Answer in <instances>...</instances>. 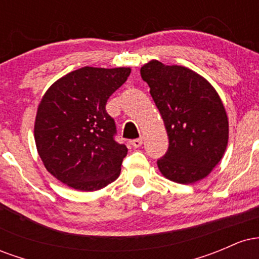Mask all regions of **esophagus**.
Segmentation results:
<instances>
[{
    "label": "esophagus",
    "mask_w": 259,
    "mask_h": 259,
    "mask_svg": "<svg viewBox=\"0 0 259 259\" xmlns=\"http://www.w3.org/2000/svg\"><path fill=\"white\" fill-rule=\"evenodd\" d=\"M142 144H144V140H142V138L135 139V140H133V141H132V145H133V146H134V147H136V148H138V147H140V146H141V145H142Z\"/></svg>",
    "instance_id": "obj_1"
}]
</instances>
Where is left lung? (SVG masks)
<instances>
[{"mask_svg":"<svg viewBox=\"0 0 259 259\" xmlns=\"http://www.w3.org/2000/svg\"><path fill=\"white\" fill-rule=\"evenodd\" d=\"M141 78L164 121L169 148L159 171L178 184H195L210 174L228 146L229 120L221 96L206 78L181 65L152 59Z\"/></svg>","mask_w":259,"mask_h":259,"instance_id":"left-lung-1","label":"left lung"}]
</instances>
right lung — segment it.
I'll use <instances>...</instances> for the list:
<instances>
[{"label": "right lung", "instance_id": "obj_1", "mask_svg": "<svg viewBox=\"0 0 259 259\" xmlns=\"http://www.w3.org/2000/svg\"><path fill=\"white\" fill-rule=\"evenodd\" d=\"M127 67H84L47 89L34 124L36 150L56 179L80 191L103 189L119 177L127 148L115 141L109 96L126 81Z\"/></svg>", "mask_w": 259, "mask_h": 259}]
</instances>
